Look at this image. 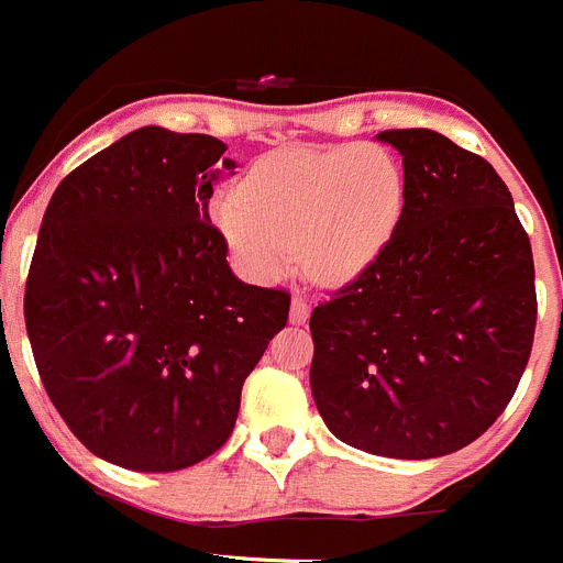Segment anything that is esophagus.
<instances>
[{
  "instance_id": "obj_1",
  "label": "esophagus",
  "mask_w": 563,
  "mask_h": 563,
  "mask_svg": "<svg viewBox=\"0 0 563 563\" xmlns=\"http://www.w3.org/2000/svg\"><path fill=\"white\" fill-rule=\"evenodd\" d=\"M308 317H311V306H308L302 297H294L291 299V313H288L291 324H306Z\"/></svg>"
}]
</instances>
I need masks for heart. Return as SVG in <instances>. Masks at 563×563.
Masks as SVG:
<instances>
[{
  "label": "heart",
  "mask_w": 563,
  "mask_h": 563,
  "mask_svg": "<svg viewBox=\"0 0 563 563\" xmlns=\"http://www.w3.org/2000/svg\"><path fill=\"white\" fill-rule=\"evenodd\" d=\"M406 210L402 166L380 146L280 150L257 161L239 191L210 202V222L252 280L297 261L311 280L344 286L391 244Z\"/></svg>",
  "instance_id": "b5f03b06"
}]
</instances>
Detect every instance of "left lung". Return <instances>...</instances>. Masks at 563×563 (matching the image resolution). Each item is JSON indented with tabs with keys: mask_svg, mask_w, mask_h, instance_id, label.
<instances>
[{
	"mask_svg": "<svg viewBox=\"0 0 563 563\" xmlns=\"http://www.w3.org/2000/svg\"><path fill=\"white\" fill-rule=\"evenodd\" d=\"M402 155L406 210L375 264L313 308L311 391L335 439L439 459L506 411L530 358V239L492 163L435 130L377 135Z\"/></svg>",
	"mask_w": 563,
	"mask_h": 563,
	"instance_id": "obj_1",
	"label": "left lung"
}]
</instances>
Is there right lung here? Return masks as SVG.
<instances>
[{
    "label": "right lung",
    "instance_id": "1",
    "mask_svg": "<svg viewBox=\"0 0 563 563\" xmlns=\"http://www.w3.org/2000/svg\"><path fill=\"white\" fill-rule=\"evenodd\" d=\"M228 146L141 128L88 157L46 205L24 291L35 366L99 459L177 472L233 433L241 386L291 297L246 286L208 202Z\"/></svg>",
    "mask_w": 563,
    "mask_h": 563
}]
</instances>
